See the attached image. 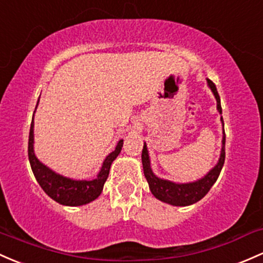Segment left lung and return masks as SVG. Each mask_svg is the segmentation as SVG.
Here are the masks:
<instances>
[{
    "instance_id": "obj_1",
    "label": "left lung",
    "mask_w": 263,
    "mask_h": 263,
    "mask_svg": "<svg viewBox=\"0 0 263 263\" xmlns=\"http://www.w3.org/2000/svg\"><path fill=\"white\" fill-rule=\"evenodd\" d=\"M207 83H209L210 88L212 89L213 95H215L216 101H217V109L220 114H222V107H221V100L220 95H218L216 85L212 82L211 80L207 79ZM222 120V117H221ZM223 122V120H222ZM224 142H226V135H224L223 129V138H222V151L218 163L203 178L196 181V182L191 183H174L171 181L162 180V178L156 177L152 172L151 166H149V158H148V152H147L146 143L143 145L142 149V164H143V174L148 182L149 190H151L152 195L155 196L158 200L166 202V203L174 204V206H189V204L196 203L197 201H200L201 198H203L207 195V192L211 190V187L215 184L217 181L220 172L223 167L224 163Z\"/></svg>"
}]
</instances>
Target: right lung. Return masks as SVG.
<instances>
[{
  "label": "right lung",
  "mask_w": 263,
  "mask_h": 263,
  "mask_svg": "<svg viewBox=\"0 0 263 263\" xmlns=\"http://www.w3.org/2000/svg\"><path fill=\"white\" fill-rule=\"evenodd\" d=\"M39 103V102H37ZM123 140H121L117 143L115 151H112L106 160L103 161L102 168L100 174L95 180L89 181H76L71 178L63 177L61 175H57L52 170L46 167L37 160L33 152V117L31 122L30 136H28V160H30L31 168L36 177L37 182L42 187V190L47 193L48 196L59 203L65 204V206H81L86 204L88 202L96 200L101 195L107 180L109 168L114 162L115 158L120 155L121 148H122Z\"/></svg>",
  "instance_id": "right-lung-1"
}]
</instances>
